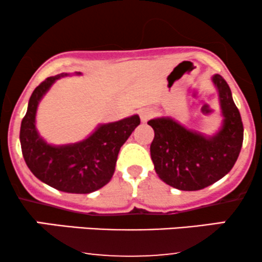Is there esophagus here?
I'll return each mask as SVG.
<instances>
[{"label": "esophagus", "mask_w": 262, "mask_h": 262, "mask_svg": "<svg viewBox=\"0 0 262 262\" xmlns=\"http://www.w3.org/2000/svg\"><path fill=\"white\" fill-rule=\"evenodd\" d=\"M139 114H140L141 122H146L149 118H151L152 114H154V112H152V111L150 110V108H143V110L140 111Z\"/></svg>", "instance_id": "esophagus-1"}]
</instances>
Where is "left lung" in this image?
<instances>
[{
  "label": "left lung",
  "instance_id": "left-lung-1",
  "mask_svg": "<svg viewBox=\"0 0 262 262\" xmlns=\"http://www.w3.org/2000/svg\"><path fill=\"white\" fill-rule=\"evenodd\" d=\"M223 122L215 134L203 135L171 117L150 119L154 140L150 155L156 173L165 183L181 191H198L224 177L235 164L243 139L242 117L231 91L221 75L212 76Z\"/></svg>",
  "mask_w": 262,
  "mask_h": 262
}]
</instances>
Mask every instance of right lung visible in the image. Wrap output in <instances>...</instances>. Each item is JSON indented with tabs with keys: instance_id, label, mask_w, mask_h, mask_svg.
<instances>
[{
	"instance_id": "1",
	"label": "right lung",
	"mask_w": 262,
	"mask_h": 262,
	"mask_svg": "<svg viewBox=\"0 0 262 262\" xmlns=\"http://www.w3.org/2000/svg\"><path fill=\"white\" fill-rule=\"evenodd\" d=\"M68 75L48 77L33 91L20 124V146L27 166L41 182L68 193H91L111 181L121 146L140 124V118L134 114L118 122L100 124L79 143L48 144L35 127L38 104L53 83Z\"/></svg>"
}]
</instances>
